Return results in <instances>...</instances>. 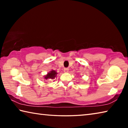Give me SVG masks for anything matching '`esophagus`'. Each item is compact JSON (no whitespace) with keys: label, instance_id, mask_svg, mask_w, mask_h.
<instances>
[{"label":"esophagus","instance_id":"esophagus-1","mask_svg":"<svg viewBox=\"0 0 128 128\" xmlns=\"http://www.w3.org/2000/svg\"><path fill=\"white\" fill-rule=\"evenodd\" d=\"M69 71V68H65L64 69V72H68Z\"/></svg>","mask_w":128,"mask_h":128}]
</instances>
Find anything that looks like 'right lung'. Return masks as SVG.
<instances>
[{
    "mask_svg": "<svg viewBox=\"0 0 128 128\" xmlns=\"http://www.w3.org/2000/svg\"><path fill=\"white\" fill-rule=\"evenodd\" d=\"M56 74H57V73H56L55 70H51V72L47 73V74L44 77V78L46 80L48 78L54 79V78L56 77Z\"/></svg>",
    "mask_w": 128,
    "mask_h": 128,
    "instance_id": "right-lung-1",
    "label": "right lung"
}]
</instances>
